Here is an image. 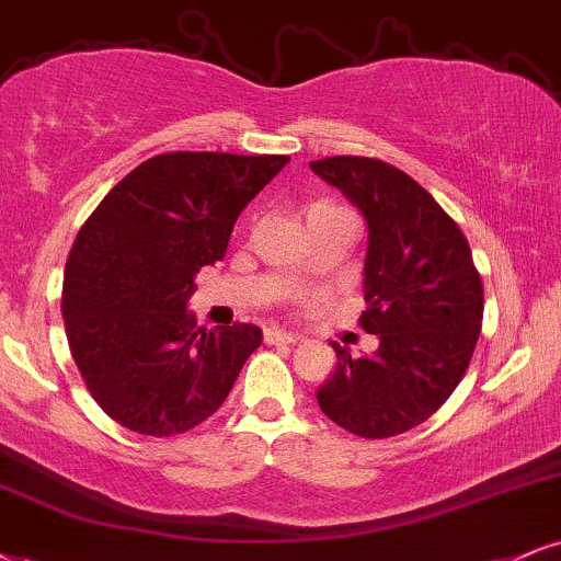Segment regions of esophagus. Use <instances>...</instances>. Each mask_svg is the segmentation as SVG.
<instances>
[{"mask_svg": "<svg viewBox=\"0 0 561 561\" xmlns=\"http://www.w3.org/2000/svg\"><path fill=\"white\" fill-rule=\"evenodd\" d=\"M265 343L267 345H291V343H299V335H291V333H283V330H278V328H267L265 330Z\"/></svg>", "mask_w": 561, "mask_h": 561, "instance_id": "1", "label": "esophagus"}]
</instances>
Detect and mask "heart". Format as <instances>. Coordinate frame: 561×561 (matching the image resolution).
<instances>
[{
  "instance_id": "heart-1",
  "label": "heart",
  "mask_w": 561,
  "mask_h": 561,
  "mask_svg": "<svg viewBox=\"0 0 561 561\" xmlns=\"http://www.w3.org/2000/svg\"><path fill=\"white\" fill-rule=\"evenodd\" d=\"M317 207H337V205H333V203H314V205H309V210H317Z\"/></svg>"
}]
</instances>
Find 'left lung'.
<instances>
[{"instance_id":"obj_1","label":"left lung","mask_w":561,"mask_h":561,"mask_svg":"<svg viewBox=\"0 0 561 561\" xmlns=\"http://www.w3.org/2000/svg\"><path fill=\"white\" fill-rule=\"evenodd\" d=\"M309 165L369 226L358 324L379 337L362 358L333 343L337 364L317 403L356 437H396L424 424L466 375L483 320L481 275L460 226L405 171L362 156Z\"/></svg>"}]
</instances>
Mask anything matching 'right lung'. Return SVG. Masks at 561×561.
Listing matches in <instances>:
<instances>
[{
    "mask_svg": "<svg viewBox=\"0 0 561 561\" xmlns=\"http://www.w3.org/2000/svg\"><path fill=\"white\" fill-rule=\"evenodd\" d=\"M291 158L161 153L90 213L61 288L82 382L124 428L184 434L224 405L262 343L257 324L197 328L195 275L224 260L239 213Z\"/></svg>",
    "mask_w": 561,
    "mask_h": 561,
    "instance_id": "1",
    "label": "right lung"
}]
</instances>
